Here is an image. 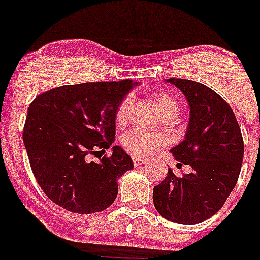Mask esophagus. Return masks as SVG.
Listing matches in <instances>:
<instances>
[{
  "instance_id": "obj_1",
  "label": "esophagus",
  "mask_w": 260,
  "mask_h": 260,
  "mask_svg": "<svg viewBox=\"0 0 260 260\" xmlns=\"http://www.w3.org/2000/svg\"><path fill=\"white\" fill-rule=\"evenodd\" d=\"M133 164H134V166H140L143 165V164H147V159L142 158V157L133 156Z\"/></svg>"
}]
</instances>
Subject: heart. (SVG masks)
I'll list each match as a JSON object with an SVG mask.
<instances>
[{"label": "heart", "mask_w": 260, "mask_h": 260, "mask_svg": "<svg viewBox=\"0 0 260 260\" xmlns=\"http://www.w3.org/2000/svg\"><path fill=\"white\" fill-rule=\"evenodd\" d=\"M154 104L158 111V113L166 117V116H177L179 112V102L173 94L168 91H158L154 94ZM132 106V99L130 96H125L122 101L118 103L114 111V122L116 125L121 126L127 121L128 109ZM168 143L166 138L161 134H151L148 132L135 128L125 135L123 138V144L127 148L128 152L138 156H148L158 151L161 147H164Z\"/></svg>", "instance_id": "heart-1"}]
</instances>
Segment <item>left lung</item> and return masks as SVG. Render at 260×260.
Masks as SVG:
<instances>
[{
  "instance_id": "8db88e82",
  "label": "left lung",
  "mask_w": 260,
  "mask_h": 260,
  "mask_svg": "<svg viewBox=\"0 0 260 260\" xmlns=\"http://www.w3.org/2000/svg\"><path fill=\"white\" fill-rule=\"evenodd\" d=\"M187 98L190 116L184 140L171 149L178 166L192 171L168 177L153 188L159 215L179 224H197L222 209L235 188L244 158L241 128L230 104L202 83L169 78Z\"/></svg>"
}]
</instances>
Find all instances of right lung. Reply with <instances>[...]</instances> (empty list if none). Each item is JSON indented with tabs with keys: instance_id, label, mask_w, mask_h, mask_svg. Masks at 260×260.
Wrapping results in <instances>:
<instances>
[{
	"instance_id": "right-lung-1",
	"label": "right lung",
	"mask_w": 260,
	"mask_h": 260,
	"mask_svg": "<svg viewBox=\"0 0 260 260\" xmlns=\"http://www.w3.org/2000/svg\"><path fill=\"white\" fill-rule=\"evenodd\" d=\"M132 80L64 85L29 104L23 140L38 185L56 205L72 213H99L118 193L117 179L134 168L120 146L106 152L116 134L114 111L133 86Z\"/></svg>"
}]
</instances>
